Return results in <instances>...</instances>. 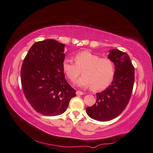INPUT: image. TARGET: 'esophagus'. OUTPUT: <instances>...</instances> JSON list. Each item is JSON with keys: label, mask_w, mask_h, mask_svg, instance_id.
<instances>
[{"label": "esophagus", "mask_w": 153, "mask_h": 153, "mask_svg": "<svg viewBox=\"0 0 153 153\" xmlns=\"http://www.w3.org/2000/svg\"><path fill=\"white\" fill-rule=\"evenodd\" d=\"M76 95H83V93L82 92V91H77Z\"/></svg>", "instance_id": "obj_1"}]
</instances>
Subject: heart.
<instances>
[{
    "mask_svg": "<svg viewBox=\"0 0 153 153\" xmlns=\"http://www.w3.org/2000/svg\"><path fill=\"white\" fill-rule=\"evenodd\" d=\"M75 62L70 58H65L62 70L68 78L74 82L82 71L83 76L77 81L79 87L100 90L108 87L115 74V65L108 58H100L99 55L83 51L75 54Z\"/></svg>",
    "mask_w": 153,
    "mask_h": 153,
    "instance_id": "1",
    "label": "heart"
}]
</instances>
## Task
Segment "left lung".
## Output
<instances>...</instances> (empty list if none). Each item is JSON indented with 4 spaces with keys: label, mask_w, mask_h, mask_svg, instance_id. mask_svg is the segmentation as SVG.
<instances>
[{
    "label": "left lung",
    "mask_w": 153,
    "mask_h": 153,
    "mask_svg": "<svg viewBox=\"0 0 153 153\" xmlns=\"http://www.w3.org/2000/svg\"><path fill=\"white\" fill-rule=\"evenodd\" d=\"M108 58L115 65L112 83L96 94V103L86 108L88 116L100 122L116 118L128 105L134 84V67L128 54L118 49L109 51Z\"/></svg>",
    "instance_id": "obj_1"
}]
</instances>
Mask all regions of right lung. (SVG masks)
Instances as JSON below:
<instances>
[{
    "instance_id": "add662e5",
    "label": "right lung",
    "mask_w": 153,
    "mask_h": 153,
    "mask_svg": "<svg viewBox=\"0 0 153 153\" xmlns=\"http://www.w3.org/2000/svg\"><path fill=\"white\" fill-rule=\"evenodd\" d=\"M65 45L55 40L38 41L30 48L22 64L21 82L33 109L47 116L60 115L76 96L65 79L62 62Z\"/></svg>"
}]
</instances>
